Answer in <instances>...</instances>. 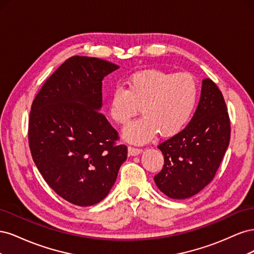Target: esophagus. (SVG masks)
<instances>
[{
    "instance_id": "34e87169",
    "label": "esophagus",
    "mask_w": 254,
    "mask_h": 254,
    "mask_svg": "<svg viewBox=\"0 0 254 254\" xmlns=\"http://www.w3.org/2000/svg\"><path fill=\"white\" fill-rule=\"evenodd\" d=\"M141 152H142V149H141V148L131 147V146H129V147H128V153H129V156L134 157V156L140 155Z\"/></svg>"
}]
</instances>
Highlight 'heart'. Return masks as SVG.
Listing matches in <instances>:
<instances>
[{
	"label": "heart",
	"mask_w": 254,
	"mask_h": 254,
	"mask_svg": "<svg viewBox=\"0 0 254 254\" xmlns=\"http://www.w3.org/2000/svg\"><path fill=\"white\" fill-rule=\"evenodd\" d=\"M198 102V86L189 73L143 70L131 74L126 88L117 87L109 94V113L119 125H127L141 110L143 117L123 131L130 143L150 141L158 132L174 136L188 125Z\"/></svg>",
	"instance_id": "obj_1"
}]
</instances>
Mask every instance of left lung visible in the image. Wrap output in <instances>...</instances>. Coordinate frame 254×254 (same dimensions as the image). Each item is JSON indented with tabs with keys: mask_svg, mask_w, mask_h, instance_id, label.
I'll return each mask as SVG.
<instances>
[{
	"mask_svg": "<svg viewBox=\"0 0 254 254\" xmlns=\"http://www.w3.org/2000/svg\"><path fill=\"white\" fill-rule=\"evenodd\" d=\"M230 120L224 96L211 79L202 80L200 99L189 125L158 148L164 156L155 183L164 195L187 199L209 184L230 142Z\"/></svg>",
	"mask_w": 254,
	"mask_h": 254,
	"instance_id": "1",
	"label": "left lung"
}]
</instances>
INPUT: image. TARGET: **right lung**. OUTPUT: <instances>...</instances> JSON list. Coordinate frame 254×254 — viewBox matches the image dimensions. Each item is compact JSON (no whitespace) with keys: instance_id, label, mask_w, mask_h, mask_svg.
<instances>
[{"instance_id":"obj_1","label":"right lung","mask_w":254,"mask_h":254,"mask_svg":"<svg viewBox=\"0 0 254 254\" xmlns=\"http://www.w3.org/2000/svg\"><path fill=\"white\" fill-rule=\"evenodd\" d=\"M120 66L94 57L73 56L45 81L29 115V148L38 171L66 201H102L127 159L125 145L99 112L102 84Z\"/></svg>"}]
</instances>
